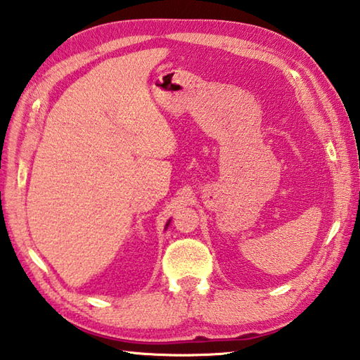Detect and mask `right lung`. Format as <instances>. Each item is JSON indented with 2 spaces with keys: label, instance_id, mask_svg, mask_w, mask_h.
Segmentation results:
<instances>
[{
  "label": "right lung",
  "instance_id": "add662e5",
  "mask_svg": "<svg viewBox=\"0 0 360 360\" xmlns=\"http://www.w3.org/2000/svg\"><path fill=\"white\" fill-rule=\"evenodd\" d=\"M168 224H170V221H168V223H167V226H168ZM167 226H165V228H167Z\"/></svg>",
  "mask_w": 360,
  "mask_h": 360
}]
</instances>
